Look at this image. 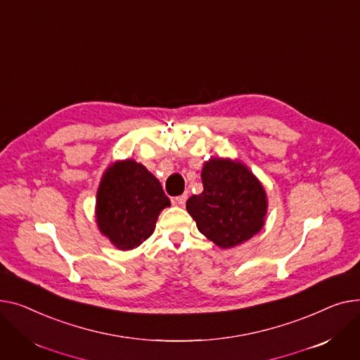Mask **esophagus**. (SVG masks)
Returning a JSON list of instances; mask_svg holds the SVG:
<instances>
[{"label":"esophagus","instance_id":"1","mask_svg":"<svg viewBox=\"0 0 360 360\" xmlns=\"http://www.w3.org/2000/svg\"><path fill=\"white\" fill-rule=\"evenodd\" d=\"M176 203L180 205V206H184L186 205V200H187V195H181V196H177L176 199Z\"/></svg>","mask_w":360,"mask_h":360}]
</instances>
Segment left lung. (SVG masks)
I'll return each mask as SVG.
<instances>
[{"mask_svg":"<svg viewBox=\"0 0 360 360\" xmlns=\"http://www.w3.org/2000/svg\"><path fill=\"white\" fill-rule=\"evenodd\" d=\"M203 192L186 203L202 234L221 248L245 243L264 225L266 192L248 168L229 158H210L202 168Z\"/></svg>","mask_w":360,"mask_h":360,"instance_id":"1","label":"left lung"}]
</instances>
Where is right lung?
<instances>
[{
  "instance_id": "add662e5",
  "label": "right lung",
  "mask_w": 360,
  "mask_h": 360,
  "mask_svg": "<svg viewBox=\"0 0 360 360\" xmlns=\"http://www.w3.org/2000/svg\"><path fill=\"white\" fill-rule=\"evenodd\" d=\"M170 206L161 183L134 161H116L105 170L96 202V219L103 236L119 250L141 245L154 232L161 210Z\"/></svg>"
}]
</instances>
